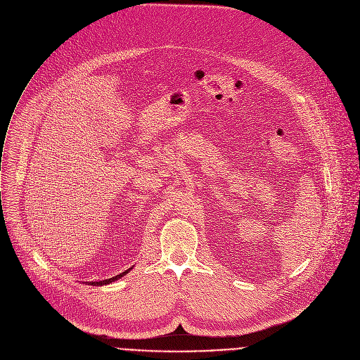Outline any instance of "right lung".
<instances>
[{
	"label": "right lung",
	"mask_w": 360,
	"mask_h": 360,
	"mask_svg": "<svg viewBox=\"0 0 360 360\" xmlns=\"http://www.w3.org/2000/svg\"><path fill=\"white\" fill-rule=\"evenodd\" d=\"M131 268H129V269H126V271H123V272H120L119 275H115V276H112V278H108V279H103V281H92V282H88V285H94V286H102V285H108V283H112V282H115V281H117V279H120L122 276H124L129 271H130Z\"/></svg>",
	"instance_id": "obj_1"
}]
</instances>
